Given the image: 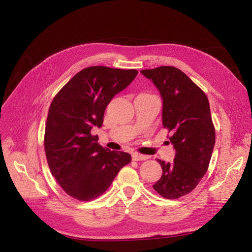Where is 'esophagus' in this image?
Returning <instances> with one entry per match:
<instances>
[{
  "label": "esophagus",
  "instance_id": "1",
  "mask_svg": "<svg viewBox=\"0 0 252 252\" xmlns=\"http://www.w3.org/2000/svg\"><path fill=\"white\" fill-rule=\"evenodd\" d=\"M148 157L147 156H143L140 154H133L132 155V159L133 161H144V159H147Z\"/></svg>",
  "mask_w": 252,
  "mask_h": 252
}]
</instances>
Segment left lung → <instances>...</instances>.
<instances>
[{
	"mask_svg": "<svg viewBox=\"0 0 252 252\" xmlns=\"http://www.w3.org/2000/svg\"><path fill=\"white\" fill-rule=\"evenodd\" d=\"M141 73L159 91L163 100L162 123L172 135V163L157 159L162 177L154 189L165 199H179L199 184L208 169L216 143L208 98L180 69L161 66Z\"/></svg>",
	"mask_w": 252,
	"mask_h": 252,
	"instance_id": "8db88e82",
	"label": "left lung"
}]
</instances>
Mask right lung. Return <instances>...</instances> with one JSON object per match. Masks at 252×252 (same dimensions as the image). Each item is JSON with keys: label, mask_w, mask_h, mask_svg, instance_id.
Here are the masks:
<instances>
[{"label": "right lung", "mask_w": 252, "mask_h": 252, "mask_svg": "<svg viewBox=\"0 0 252 252\" xmlns=\"http://www.w3.org/2000/svg\"><path fill=\"white\" fill-rule=\"evenodd\" d=\"M136 74L135 69L87 67L52 100L45 128V152L52 175L74 199L90 201L103 194L122 167L131 161L127 152L104 149L91 130L102 127L107 105Z\"/></svg>", "instance_id": "add662e5"}]
</instances>
